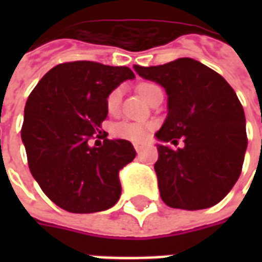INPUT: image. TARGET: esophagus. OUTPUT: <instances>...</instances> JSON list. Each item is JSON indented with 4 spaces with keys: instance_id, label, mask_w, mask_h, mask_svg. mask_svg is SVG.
<instances>
[{
    "instance_id": "1",
    "label": "esophagus",
    "mask_w": 262,
    "mask_h": 262,
    "mask_svg": "<svg viewBox=\"0 0 262 262\" xmlns=\"http://www.w3.org/2000/svg\"><path fill=\"white\" fill-rule=\"evenodd\" d=\"M143 145H140V144H135V149L137 154H141V151H143Z\"/></svg>"
}]
</instances>
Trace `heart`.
<instances>
[{
    "label": "heart",
    "instance_id": "b5f03b06",
    "mask_svg": "<svg viewBox=\"0 0 262 262\" xmlns=\"http://www.w3.org/2000/svg\"><path fill=\"white\" fill-rule=\"evenodd\" d=\"M159 88L158 85L152 83H141L139 85V92L140 95L143 96L145 100L149 99L151 94L154 92V90ZM119 104H121V90L119 88H115L107 95L106 99V108L110 114H114L117 113L119 108ZM154 127V123L148 122H136V121H121V122H117L113 125L111 127V133L117 139L122 140H129V141H133V143H141L148 137V133Z\"/></svg>",
    "mask_w": 262,
    "mask_h": 262
}]
</instances>
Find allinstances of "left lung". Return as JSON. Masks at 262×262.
Here are the masks:
<instances>
[{"label": "left lung", "mask_w": 262, "mask_h": 262, "mask_svg": "<svg viewBox=\"0 0 262 262\" xmlns=\"http://www.w3.org/2000/svg\"><path fill=\"white\" fill-rule=\"evenodd\" d=\"M143 79L167 94V118L155 133L160 197L168 207H213L239 178L248 148L244 107L226 80L193 58L158 67L135 65ZM184 147L172 150L166 142Z\"/></svg>", "instance_id": "obj_1"}]
</instances>
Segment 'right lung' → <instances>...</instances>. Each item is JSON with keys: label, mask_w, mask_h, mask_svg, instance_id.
<instances>
[{"label": "right lung", "mask_w": 262, "mask_h": 262, "mask_svg": "<svg viewBox=\"0 0 262 262\" xmlns=\"http://www.w3.org/2000/svg\"><path fill=\"white\" fill-rule=\"evenodd\" d=\"M132 79L126 67L65 62L47 72L28 96L21 140L30 171L65 211H106L119 200V170L135 159V148L121 139H104L96 148L90 140L107 118V95Z\"/></svg>", "instance_id": "1"}]
</instances>
